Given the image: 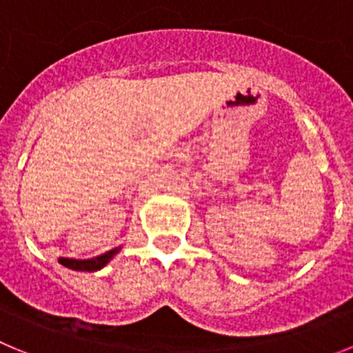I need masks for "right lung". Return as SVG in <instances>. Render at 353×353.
Wrapping results in <instances>:
<instances>
[{
  "label": "right lung",
  "mask_w": 353,
  "mask_h": 353,
  "mask_svg": "<svg viewBox=\"0 0 353 353\" xmlns=\"http://www.w3.org/2000/svg\"><path fill=\"white\" fill-rule=\"evenodd\" d=\"M120 249H121V245H118V248H114V249H111V251L104 252V254H101V256L88 258V260H76V258H60L58 261H60L63 267H67V269L79 270V272H97V270L104 269L105 265H108L109 261L113 260L118 252H120Z\"/></svg>",
  "instance_id": "add662e5"
}]
</instances>
